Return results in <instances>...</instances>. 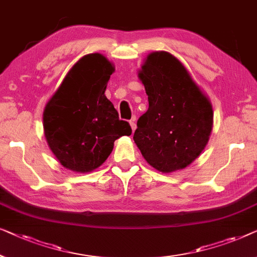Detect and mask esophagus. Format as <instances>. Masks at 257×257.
Instances as JSON below:
<instances>
[{
  "mask_svg": "<svg viewBox=\"0 0 257 257\" xmlns=\"http://www.w3.org/2000/svg\"><path fill=\"white\" fill-rule=\"evenodd\" d=\"M130 123V127H132V130L133 132H135V129H136V123H135V120H132L129 122Z\"/></svg>",
  "mask_w": 257,
  "mask_h": 257,
  "instance_id": "34e87169",
  "label": "esophagus"
}]
</instances>
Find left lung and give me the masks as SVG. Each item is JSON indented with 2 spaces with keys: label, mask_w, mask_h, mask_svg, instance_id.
Wrapping results in <instances>:
<instances>
[{
  "label": "left lung",
  "mask_w": 257,
  "mask_h": 257,
  "mask_svg": "<svg viewBox=\"0 0 257 257\" xmlns=\"http://www.w3.org/2000/svg\"><path fill=\"white\" fill-rule=\"evenodd\" d=\"M149 108L137 121V148L163 173L185 169L205 149L213 127L212 103L185 66L166 51L148 55L139 71Z\"/></svg>",
  "instance_id": "1"
}]
</instances>
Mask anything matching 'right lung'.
Returning a JSON list of instances; mask_svg holds the SVG:
<instances>
[{"label": "right lung", "instance_id": "add662e5", "mask_svg": "<svg viewBox=\"0 0 257 257\" xmlns=\"http://www.w3.org/2000/svg\"><path fill=\"white\" fill-rule=\"evenodd\" d=\"M115 71L101 53L75 63L46 103L43 113L45 139L59 163L74 172H91L107 160L115 140L132 135L104 95Z\"/></svg>", "mask_w": 257, "mask_h": 257}]
</instances>
